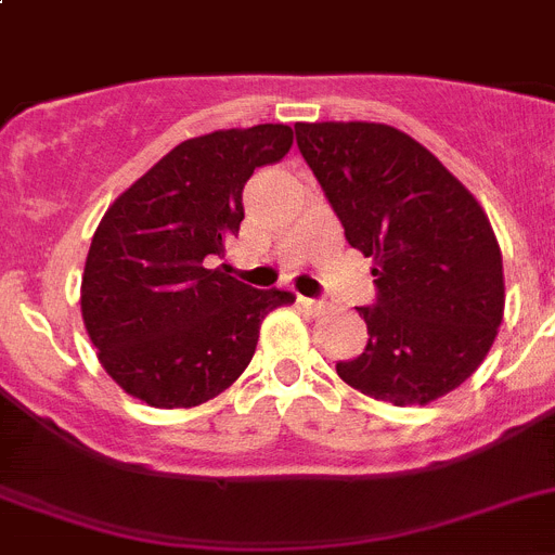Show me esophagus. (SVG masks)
Segmentation results:
<instances>
[{
	"instance_id": "1",
	"label": "esophagus",
	"mask_w": 555,
	"mask_h": 555,
	"mask_svg": "<svg viewBox=\"0 0 555 555\" xmlns=\"http://www.w3.org/2000/svg\"><path fill=\"white\" fill-rule=\"evenodd\" d=\"M298 307H304V309H309V312H323V301H312V298H304V296H298Z\"/></svg>"
}]
</instances>
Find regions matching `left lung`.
Returning a JSON list of instances; mask_svg holds the SVG:
<instances>
[{"label": "left lung", "instance_id": "8db88e82", "mask_svg": "<svg viewBox=\"0 0 555 555\" xmlns=\"http://www.w3.org/2000/svg\"><path fill=\"white\" fill-rule=\"evenodd\" d=\"M296 141L378 296L367 346L337 376L392 406L467 382L503 321V257L487 212L423 143L387 124H296Z\"/></svg>", "mask_w": 555, "mask_h": 555}]
</instances>
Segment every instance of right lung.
Masks as SVG:
<instances>
[{
  "label": "right lung",
  "instance_id": "right-lung-1",
  "mask_svg": "<svg viewBox=\"0 0 555 555\" xmlns=\"http://www.w3.org/2000/svg\"><path fill=\"white\" fill-rule=\"evenodd\" d=\"M293 129L257 124L179 143L109 204L85 259L82 321L107 376L138 401L191 409L232 387L284 289H254L218 268L243 221V184L279 163Z\"/></svg>",
  "mask_w": 555,
  "mask_h": 555
}]
</instances>
